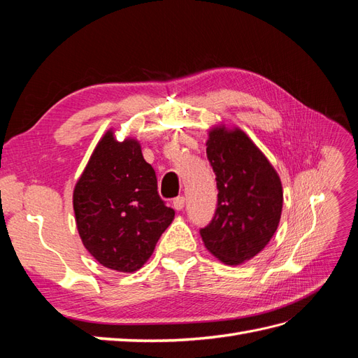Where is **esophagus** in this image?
I'll use <instances>...</instances> for the list:
<instances>
[{"label":"esophagus","mask_w":358,"mask_h":358,"mask_svg":"<svg viewBox=\"0 0 358 358\" xmlns=\"http://www.w3.org/2000/svg\"><path fill=\"white\" fill-rule=\"evenodd\" d=\"M183 206H185V197L183 196H179L173 200V208H175L176 210H182Z\"/></svg>","instance_id":"1"}]
</instances>
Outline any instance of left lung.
I'll return each mask as SVG.
<instances>
[{
    "mask_svg": "<svg viewBox=\"0 0 358 358\" xmlns=\"http://www.w3.org/2000/svg\"><path fill=\"white\" fill-rule=\"evenodd\" d=\"M208 136L206 154L216 175L218 206L200 234L220 262L239 266L262 252L273 237L282 213V183L239 127L213 125Z\"/></svg>",
    "mask_w": 358,
    "mask_h": 358,
    "instance_id": "obj_1",
    "label": "left lung"
}]
</instances>
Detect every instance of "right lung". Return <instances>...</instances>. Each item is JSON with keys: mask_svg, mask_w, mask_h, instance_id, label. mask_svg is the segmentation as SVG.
Wrapping results in <instances>:
<instances>
[{"mask_svg": "<svg viewBox=\"0 0 358 358\" xmlns=\"http://www.w3.org/2000/svg\"><path fill=\"white\" fill-rule=\"evenodd\" d=\"M83 246L101 266L122 273L142 268L175 210L158 196L157 176L134 137L107 129L73 191Z\"/></svg>", "mask_w": 358, "mask_h": 358, "instance_id": "1", "label": "right lung"}]
</instances>
